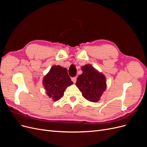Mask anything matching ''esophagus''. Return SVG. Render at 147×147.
<instances>
[{"label":"esophagus","instance_id":"esophagus-1","mask_svg":"<svg viewBox=\"0 0 147 147\" xmlns=\"http://www.w3.org/2000/svg\"><path fill=\"white\" fill-rule=\"evenodd\" d=\"M72 81L74 83H76V81H77V77H72Z\"/></svg>","mask_w":147,"mask_h":147}]
</instances>
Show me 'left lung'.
Returning <instances> with one entry per match:
<instances>
[{
	"mask_svg": "<svg viewBox=\"0 0 147 147\" xmlns=\"http://www.w3.org/2000/svg\"><path fill=\"white\" fill-rule=\"evenodd\" d=\"M82 70V74L77 80V86L86 100L92 102H98L107 88L104 75L90 64L83 66Z\"/></svg>",
	"mask_w": 147,
	"mask_h": 147,
	"instance_id": "8db88e82",
	"label": "left lung"
}]
</instances>
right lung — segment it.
Returning a JSON list of instances; mask_svg holds the SVG:
<instances>
[{"instance_id":"add662e5","label":"right lung","mask_w":147,"mask_h":147,"mask_svg":"<svg viewBox=\"0 0 147 147\" xmlns=\"http://www.w3.org/2000/svg\"><path fill=\"white\" fill-rule=\"evenodd\" d=\"M72 84L67 69L60 65H53L43 79L48 96L54 101L59 100L63 96L65 89Z\"/></svg>"}]
</instances>
